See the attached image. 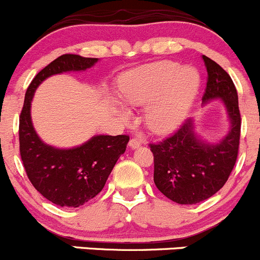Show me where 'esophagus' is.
Here are the masks:
<instances>
[{
  "label": "esophagus",
  "mask_w": 260,
  "mask_h": 260,
  "mask_svg": "<svg viewBox=\"0 0 260 260\" xmlns=\"http://www.w3.org/2000/svg\"><path fill=\"white\" fill-rule=\"evenodd\" d=\"M129 146H130V149H133V150L138 149V147L140 146V141H138L136 139H131V140L129 141Z\"/></svg>",
  "instance_id": "obj_1"
}]
</instances>
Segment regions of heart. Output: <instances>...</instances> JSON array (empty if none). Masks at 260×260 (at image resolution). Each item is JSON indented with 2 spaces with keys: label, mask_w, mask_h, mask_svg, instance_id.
I'll return each mask as SVG.
<instances>
[{
  "label": "heart",
  "mask_w": 260,
  "mask_h": 260,
  "mask_svg": "<svg viewBox=\"0 0 260 260\" xmlns=\"http://www.w3.org/2000/svg\"><path fill=\"white\" fill-rule=\"evenodd\" d=\"M201 77L192 67L161 60L124 74L121 96L131 107L145 109L144 122L155 135H169L185 121L200 90ZM121 119L129 118V111L114 104Z\"/></svg>",
  "instance_id": "obj_1"
}]
</instances>
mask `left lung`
Wrapping results in <instances>:
<instances>
[{"mask_svg":"<svg viewBox=\"0 0 260 260\" xmlns=\"http://www.w3.org/2000/svg\"><path fill=\"white\" fill-rule=\"evenodd\" d=\"M202 59L208 75L202 104L219 100L230 126L222 139L211 142L200 136L194 120L188 119L171 138L151 145L153 182L178 205H194L217 193L227 182L238 155L241 114L237 89L222 67L206 55Z\"/></svg>","mask_w":260,"mask_h":260,"instance_id":"obj_1","label":"left lung"}]
</instances>
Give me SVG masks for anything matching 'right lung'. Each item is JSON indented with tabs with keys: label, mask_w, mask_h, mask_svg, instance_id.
<instances>
[{
	"label": "right lung",
	"mask_w": 260,
	"mask_h": 260,
	"mask_svg": "<svg viewBox=\"0 0 260 260\" xmlns=\"http://www.w3.org/2000/svg\"><path fill=\"white\" fill-rule=\"evenodd\" d=\"M98 60L77 54H63L53 60L30 82L19 116V151L27 176L42 196L60 207H79L102 191L126 150L129 136L94 135L74 147L53 146L42 140L33 126V96L52 75L84 72Z\"/></svg>",
	"instance_id": "add662e5"
}]
</instances>
